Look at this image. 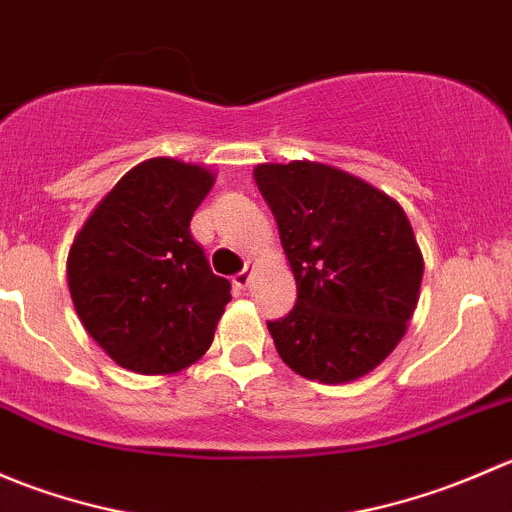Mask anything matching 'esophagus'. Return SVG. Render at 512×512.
<instances>
[{"label": "esophagus", "mask_w": 512, "mask_h": 512, "mask_svg": "<svg viewBox=\"0 0 512 512\" xmlns=\"http://www.w3.org/2000/svg\"><path fill=\"white\" fill-rule=\"evenodd\" d=\"M252 275H255V267H252V265H245V270L237 272L235 280H232V282H235V287L245 289V287L250 285V282H252Z\"/></svg>", "instance_id": "1"}]
</instances>
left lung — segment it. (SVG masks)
I'll return each mask as SVG.
<instances>
[{
    "label": "left lung",
    "mask_w": 512,
    "mask_h": 512,
    "mask_svg": "<svg viewBox=\"0 0 512 512\" xmlns=\"http://www.w3.org/2000/svg\"><path fill=\"white\" fill-rule=\"evenodd\" d=\"M255 183L297 282L292 312L267 322L277 354L319 384L361 379L404 339L418 302L423 255L404 208L314 160L262 163Z\"/></svg>",
    "instance_id": "8db88e82"
}]
</instances>
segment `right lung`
<instances>
[{
  "mask_svg": "<svg viewBox=\"0 0 512 512\" xmlns=\"http://www.w3.org/2000/svg\"><path fill=\"white\" fill-rule=\"evenodd\" d=\"M215 175L151 158L96 205L66 260L69 292L91 339L136 374H178L210 349L230 282L210 272L190 220Z\"/></svg>",
  "mask_w": 512,
  "mask_h": 512,
  "instance_id": "add662e5",
  "label": "right lung"
}]
</instances>
